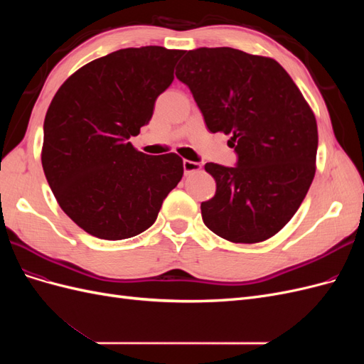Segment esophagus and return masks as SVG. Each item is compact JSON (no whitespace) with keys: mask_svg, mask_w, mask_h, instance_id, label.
<instances>
[{"mask_svg":"<svg viewBox=\"0 0 364 364\" xmlns=\"http://www.w3.org/2000/svg\"><path fill=\"white\" fill-rule=\"evenodd\" d=\"M200 167H202V165L199 162H193V161H186V159L183 161V173L186 176L194 173V171H199Z\"/></svg>","mask_w":364,"mask_h":364,"instance_id":"obj_1","label":"esophagus"}]
</instances>
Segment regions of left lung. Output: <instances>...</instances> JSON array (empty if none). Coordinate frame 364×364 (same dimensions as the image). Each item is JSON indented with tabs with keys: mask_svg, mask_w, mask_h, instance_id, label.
I'll return each mask as SVG.
<instances>
[{
	"mask_svg": "<svg viewBox=\"0 0 364 364\" xmlns=\"http://www.w3.org/2000/svg\"><path fill=\"white\" fill-rule=\"evenodd\" d=\"M176 77L190 87L209 132L230 135L235 167L208 162L215 196L202 202L209 230L258 243L290 222L316 173L317 124L281 65L229 47L186 51Z\"/></svg>",
	"mask_w": 364,
	"mask_h": 364,
	"instance_id": "1",
	"label": "left lung"
}]
</instances>
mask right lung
Instances as JSON below:
<instances>
[{
  "label": "right lung",
  "mask_w": 364,
  "mask_h": 364,
  "mask_svg": "<svg viewBox=\"0 0 364 364\" xmlns=\"http://www.w3.org/2000/svg\"><path fill=\"white\" fill-rule=\"evenodd\" d=\"M182 54L156 46L118 50L75 71L54 95L42 167L63 213L87 234L124 240L144 232L182 179L176 153L151 156L129 142L149 124Z\"/></svg>",
  "instance_id": "add662e5"
}]
</instances>
